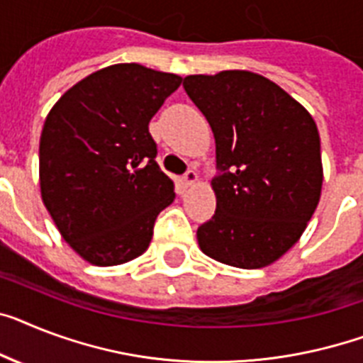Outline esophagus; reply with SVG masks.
<instances>
[{
    "mask_svg": "<svg viewBox=\"0 0 363 363\" xmlns=\"http://www.w3.org/2000/svg\"><path fill=\"white\" fill-rule=\"evenodd\" d=\"M196 179H199V174H196V170H194V169H189L187 172H185V174H184V182L187 185L196 184Z\"/></svg>",
    "mask_w": 363,
    "mask_h": 363,
    "instance_id": "obj_1",
    "label": "esophagus"
}]
</instances>
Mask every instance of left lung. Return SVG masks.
I'll return each mask as SVG.
<instances>
[{
  "label": "left lung",
  "mask_w": 363,
  "mask_h": 363,
  "mask_svg": "<svg viewBox=\"0 0 363 363\" xmlns=\"http://www.w3.org/2000/svg\"><path fill=\"white\" fill-rule=\"evenodd\" d=\"M184 89L215 135V215L196 230L202 252L239 269L277 262L298 241L323 185L321 140L304 107L247 70L187 76Z\"/></svg>",
  "instance_id": "8db88e82"
}]
</instances>
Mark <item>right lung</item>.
I'll use <instances>...</instances> for the list:
<instances>
[{
    "instance_id": "add662e5",
    "label": "right lung",
    "mask_w": 363,
    "mask_h": 363,
    "mask_svg": "<svg viewBox=\"0 0 363 363\" xmlns=\"http://www.w3.org/2000/svg\"><path fill=\"white\" fill-rule=\"evenodd\" d=\"M182 77L125 62L59 98L40 135V193L65 241L109 267L145 252L174 184L155 161L152 116Z\"/></svg>"
}]
</instances>
